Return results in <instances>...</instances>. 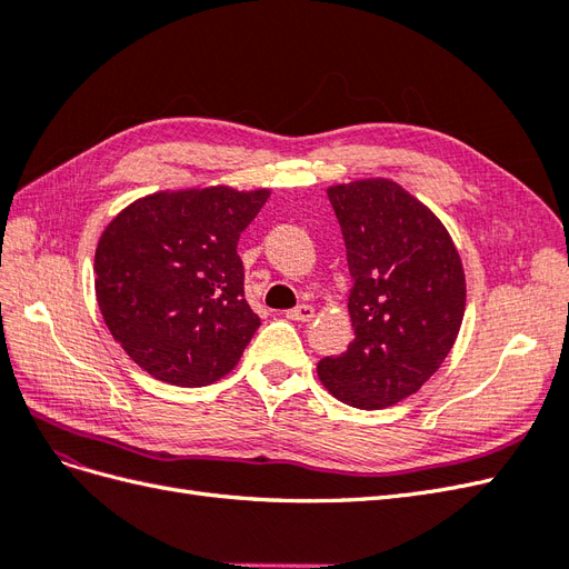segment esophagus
<instances>
[{
	"label": "esophagus",
	"mask_w": 569,
	"mask_h": 569,
	"mask_svg": "<svg viewBox=\"0 0 569 569\" xmlns=\"http://www.w3.org/2000/svg\"><path fill=\"white\" fill-rule=\"evenodd\" d=\"M289 320H297V322H311L316 318V308L308 306V303H299L297 308H291V311L284 313Z\"/></svg>",
	"instance_id": "obj_1"
}]
</instances>
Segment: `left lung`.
<instances>
[{
  "instance_id": "obj_1",
  "label": "left lung",
  "mask_w": 569,
  "mask_h": 569,
  "mask_svg": "<svg viewBox=\"0 0 569 569\" xmlns=\"http://www.w3.org/2000/svg\"><path fill=\"white\" fill-rule=\"evenodd\" d=\"M351 272L353 341L318 363L341 403L380 410L416 393L451 353L465 270L443 222L387 178L327 187Z\"/></svg>"
}]
</instances>
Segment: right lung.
I'll return each mask as SVG.
<instances>
[{"instance_id":"right-lung-1","label":"right lung","mask_w":569,"mask_h":569,"mask_svg":"<svg viewBox=\"0 0 569 569\" xmlns=\"http://www.w3.org/2000/svg\"><path fill=\"white\" fill-rule=\"evenodd\" d=\"M270 189L153 192L101 232L94 291L113 339L151 377L206 387L226 377L261 325L244 299L239 234Z\"/></svg>"}]
</instances>
